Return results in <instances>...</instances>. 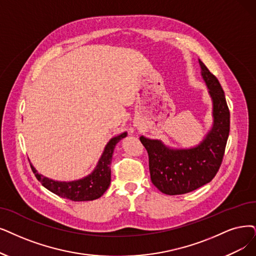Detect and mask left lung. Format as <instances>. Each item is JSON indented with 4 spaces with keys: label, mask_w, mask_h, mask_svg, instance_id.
<instances>
[{
    "label": "left lung",
    "mask_w": 256,
    "mask_h": 256,
    "mask_svg": "<svg viewBox=\"0 0 256 256\" xmlns=\"http://www.w3.org/2000/svg\"><path fill=\"white\" fill-rule=\"evenodd\" d=\"M202 76L213 104V125L200 144L190 149H172L162 140L140 136L148 152L151 182L160 192L178 196L211 182L222 165L230 131V111L224 90L200 60Z\"/></svg>",
    "instance_id": "obj_1"
}]
</instances>
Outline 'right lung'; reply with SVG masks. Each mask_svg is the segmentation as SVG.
Segmentation results:
<instances>
[{
  "mask_svg": "<svg viewBox=\"0 0 256 256\" xmlns=\"http://www.w3.org/2000/svg\"><path fill=\"white\" fill-rule=\"evenodd\" d=\"M127 136V132L112 138L106 145L96 169L89 176L74 182H58L38 174L34 167L30 164L36 178L42 185L56 196L74 202L94 200L100 198L108 189L111 182L110 164L116 145Z\"/></svg>",
  "mask_w": 256,
  "mask_h": 256,
  "instance_id": "right-lung-1",
  "label": "right lung"
}]
</instances>
